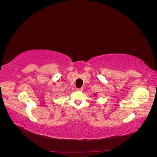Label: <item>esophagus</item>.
Returning a JSON list of instances; mask_svg holds the SVG:
<instances>
[{"label":"esophagus","mask_w":157,"mask_h":157,"mask_svg":"<svg viewBox=\"0 0 157 157\" xmlns=\"http://www.w3.org/2000/svg\"><path fill=\"white\" fill-rule=\"evenodd\" d=\"M77 91L78 92H82L83 91V88H77Z\"/></svg>","instance_id":"1"}]
</instances>
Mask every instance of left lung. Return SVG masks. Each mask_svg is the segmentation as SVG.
<instances>
[{
  "label": "left lung",
  "mask_w": 157,
  "mask_h": 157,
  "mask_svg": "<svg viewBox=\"0 0 157 157\" xmlns=\"http://www.w3.org/2000/svg\"><path fill=\"white\" fill-rule=\"evenodd\" d=\"M96 94H94V96H96Z\"/></svg>",
  "instance_id": "8db88e82"
}]
</instances>
